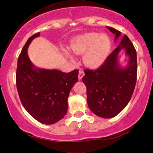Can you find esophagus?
<instances>
[{"mask_svg":"<svg viewBox=\"0 0 153 153\" xmlns=\"http://www.w3.org/2000/svg\"><path fill=\"white\" fill-rule=\"evenodd\" d=\"M84 76V72L83 70H79V80L82 79V78H83Z\"/></svg>","mask_w":153,"mask_h":153,"instance_id":"obj_1","label":"esophagus"}]
</instances>
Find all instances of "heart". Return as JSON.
<instances>
[{"instance_id": "1", "label": "heart", "mask_w": 153, "mask_h": 153, "mask_svg": "<svg viewBox=\"0 0 153 153\" xmlns=\"http://www.w3.org/2000/svg\"><path fill=\"white\" fill-rule=\"evenodd\" d=\"M70 48L76 55L84 53V64L95 69L103 65L109 58L112 50V41L106 34L90 32L75 36L71 40ZM64 54L70 59H73L69 52L65 51Z\"/></svg>"}]
</instances>
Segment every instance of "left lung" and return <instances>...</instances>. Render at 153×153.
Wrapping results in <instances>:
<instances>
[{"label": "left lung", "mask_w": 153, "mask_h": 153, "mask_svg": "<svg viewBox=\"0 0 153 153\" xmlns=\"http://www.w3.org/2000/svg\"><path fill=\"white\" fill-rule=\"evenodd\" d=\"M107 28L115 36L116 41L121 32ZM125 50L128 56V64H119V53ZM137 53L129 38L125 35L117 47L98 69L84 70L82 82L87 87V104L90 110L102 118H112L123 110L130 102L137 80Z\"/></svg>", "instance_id": "obj_1"}]
</instances>
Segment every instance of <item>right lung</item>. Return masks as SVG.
I'll list each match as a JSON object with an SVG mask.
<instances>
[{
  "label": "right lung",
  "instance_id": "1",
  "mask_svg": "<svg viewBox=\"0 0 153 153\" xmlns=\"http://www.w3.org/2000/svg\"><path fill=\"white\" fill-rule=\"evenodd\" d=\"M40 32L30 36L18 59L16 86L26 110L35 120L46 125L62 120L68 110L67 100L78 81V70L64 73L57 69L36 67L28 55V47Z\"/></svg>",
  "mask_w": 153,
  "mask_h": 153
}]
</instances>
